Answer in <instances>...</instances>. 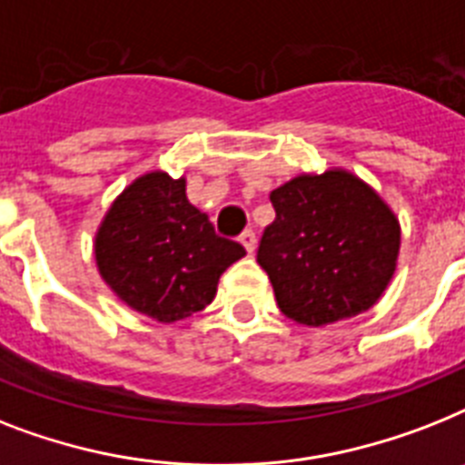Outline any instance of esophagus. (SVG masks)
Masks as SVG:
<instances>
[{
  "label": "esophagus",
  "instance_id": "esophagus-1",
  "mask_svg": "<svg viewBox=\"0 0 465 465\" xmlns=\"http://www.w3.org/2000/svg\"><path fill=\"white\" fill-rule=\"evenodd\" d=\"M240 242H242V247L247 249L249 254H254L256 252V235H254V230H244L240 235Z\"/></svg>",
  "mask_w": 465,
  "mask_h": 465
}]
</instances>
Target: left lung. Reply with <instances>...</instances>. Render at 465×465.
<instances>
[{"mask_svg":"<svg viewBox=\"0 0 465 465\" xmlns=\"http://www.w3.org/2000/svg\"><path fill=\"white\" fill-rule=\"evenodd\" d=\"M275 221L256 261L280 311L323 328L359 316L397 271L401 228L373 187L344 168L302 173L271 192Z\"/></svg>","mask_w":465,"mask_h":465,"instance_id":"left-lung-1","label":"left lung"}]
</instances>
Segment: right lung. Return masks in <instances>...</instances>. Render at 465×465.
<instances>
[{
    "instance_id": "right-lung-1",
    "label": "right lung",
    "mask_w": 465,
    "mask_h": 465,
    "mask_svg": "<svg viewBox=\"0 0 465 465\" xmlns=\"http://www.w3.org/2000/svg\"><path fill=\"white\" fill-rule=\"evenodd\" d=\"M247 254L218 237L209 216L190 204L185 178L149 171L109 206L94 259L111 292L130 309L175 323L213 302L218 280Z\"/></svg>"
}]
</instances>
